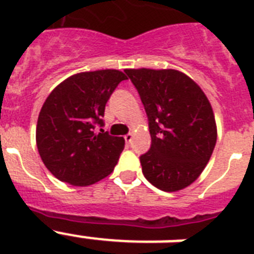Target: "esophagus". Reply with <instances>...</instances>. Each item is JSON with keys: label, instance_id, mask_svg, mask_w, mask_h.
Wrapping results in <instances>:
<instances>
[{"label": "esophagus", "instance_id": "obj_1", "mask_svg": "<svg viewBox=\"0 0 254 254\" xmlns=\"http://www.w3.org/2000/svg\"><path fill=\"white\" fill-rule=\"evenodd\" d=\"M124 138H125V141H127V143H130V142H131V139H133V134H131V133H127V134L125 135Z\"/></svg>", "mask_w": 254, "mask_h": 254}]
</instances>
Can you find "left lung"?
I'll return each instance as SVG.
<instances>
[{
    "instance_id": "obj_1",
    "label": "left lung",
    "mask_w": 254,
    "mask_h": 254,
    "mask_svg": "<svg viewBox=\"0 0 254 254\" xmlns=\"http://www.w3.org/2000/svg\"><path fill=\"white\" fill-rule=\"evenodd\" d=\"M146 112L151 146L139 157L157 189L173 192L204 170L216 145L212 108L200 87L175 69H125Z\"/></svg>"
}]
</instances>
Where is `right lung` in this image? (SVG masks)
Returning <instances> with one entry per match:
<instances>
[{
	"mask_svg": "<svg viewBox=\"0 0 254 254\" xmlns=\"http://www.w3.org/2000/svg\"><path fill=\"white\" fill-rule=\"evenodd\" d=\"M123 80L127 76L119 69L76 73L46 99L38 117L37 146L46 167L59 181L89 186L113 171L125 139L104 130L103 117L108 100Z\"/></svg>",
	"mask_w": 254,
	"mask_h": 254,
	"instance_id": "1",
	"label": "right lung"
}]
</instances>
